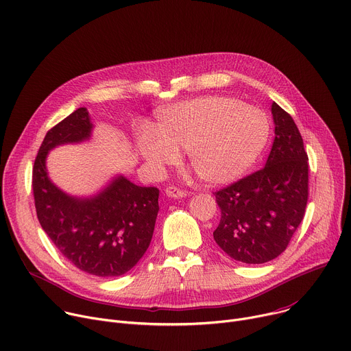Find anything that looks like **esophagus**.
I'll return each mask as SVG.
<instances>
[{"label": "esophagus", "mask_w": 351, "mask_h": 351, "mask_svg": "<svg viewBox=\"0 0 351 351\" xmlns=\"http://www.w3.org/2000/svg\"><path fill=\"white\" fill-rule=\"evenodd\" d=\"M165 192H166V195H167L169 198H174V199L184 198V197L186 195V192H185V191H182V189H180V188L174 186V185L167 186V188L165 189Z\"/></svg>", "instance_id": "esophagus-1"}]
</instances>
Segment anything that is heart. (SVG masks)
Returning <instances> with one entry per match:
<instances>
[{"label":"heart","instance_id":"b5f03b06","mask_svg":"<svg viewBox=\"0 0 351 351\" xmlns=\"http://www.w3.org/2000/svg\"><path fill=\"white\" fill-rule=\"evenodd\" d=\"M158 130L136 135L138 153L158 171L176 166L180 150L209 185L241 178L258 160L269 139L267 115L258 107L226 96H205L160 110Z\"/></svg>","mask_w":351,"mask_h":351}]
</instances>
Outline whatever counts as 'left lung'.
<instances>
[{
    "instance_id": "obj_1",
    "label": "left lung",
    "mask_w": 351,
    "mask_h": 351,
    "mask_svg": "<svg viewBox=\"0 0 351 351\" xmlns=\"http://www.w3.org/2000/svg\"><path fill=\"white\" fill-rule=\"evenodd\" d=\"M275 139L262 170L215 193L221 210L216 244L232 259L265 263L279 256L302 221L308 201V156L301 134L278 103Z\"/></svg>"
}]
</instances>
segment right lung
<instances>
[{"mask_svg":"<svg viewBox=\"0 0 351 351\" xmlns=\"http://www.w3.org/2000/svg\"><path fill=\"white\" fill-rule=\"evenodd\" d=\"M88 108L80 107L51 128L33 167L37 219L58 251L77 269L99 278L121 276L143 256L159 212V189L114 176L88 198L69 195L47 171L49 152L92 138Z\"/></svg>","mask_w":351,"mask_h":351,"instance_id":"1","label":"right lung"}]
</instances>
